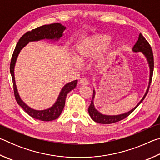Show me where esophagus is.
<instances>
[{"label": "esophagus", "instance_id": "esophagus-1", "mask_svg": "<svg viewBox=\"0 0 160 160\" xmlns=\"http://www.w3.org/2000/svg\"><path fill=\"white\" fill-rule=\"evenodd\" d=\"M79 83L81 85H88V80L87 78H81L79 81Z\"/></svg>", "mask_w": 160, "mask_h": 160}]
</instances>
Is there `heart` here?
Listing matches in <instances>:
<instances>
[{"mask_svg":"<svg viewBox=\"0 0 160 160\" xmlns=\"http://www.w3.org/2000/svg\"><path fill=\"white\" fill-rule=\"evenodd\" d=\"M112 38L109 34H99L86 38L75 48L77 58L72 60L75 66H79L80 61L89 60L102 52L96 61L97 68L104 67L116 49L115 44L109 45Z\"/></svg>","mask_w":160,"mask_h":160,"instance_id":"obj_1","label":"heart"}]
</instances>
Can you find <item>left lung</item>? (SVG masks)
Here are the masks:
<instances>
[{"instance_id":"1","label":"left lung","mask_w":160,"mask_h":160,"mask_svg":"<svg viewBox=\"0 0 160 160\" xmlns=\"http://www.w3.org/2000/svg\"><path fill=\"white\" fill-rule=\"evenodd\" d=\"M132 50L133 52H135V53L141 52L143 55L145 56L146 59H147L148 63L149 64V67H150V79H149V85H148V88L147 89V90H146L145 95L143 96L142 99L140 100L138 104L136 106L133 108V109H131V111H129L128 112L121 113V114H118V115H113V116L104 115L100 113L99 111H97L95 109V107H94V97H95V91L94 90L91 104L88 108V112L91 118L97 123H102V124H110V123L118 122V121L121 120H123V119L126 118L127 116H128L130 114H131V113L139 106V104L143 101V100H144L145 97H146V95H147L149 88H150V85L152 82V78L153 70H154V58H153L152 51L150 45L149 44V43L148 42L147 40L145 39V37L142 36L141 33L139 34L138 40L137 42L135 43V44L134 45V47L132 48Z\"/></svg>"}]
</instances>
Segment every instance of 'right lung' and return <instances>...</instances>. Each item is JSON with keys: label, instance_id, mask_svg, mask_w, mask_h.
<instances>
[{"label": "right lung", "instance_id": "right-lung-1", "mask_svg": "<svg viewBox=\"0 0 160 160\" xmlns=\"http://www.w3.org/2000/svg\"><path fill=\"white\" fill-rule=\"evenodd\" d=\"M66 28V27L62 25L60 23H53L50 24V25H43L39 27V28L32 29V31L28 32L19 39V42L16 45L11 58L10 71L12 79L13 89H14V94L16 101H17L18 104L27 113H28L29 116L34 118L39 119L40 121H53L61 115L65 106L67 94L76 87L78 80L72 81V82L67 83L66 85H64L63 88H62L60 94H59L57 100H56L55 104L52 107L44 110H35L29 107L21 99L20 95H19L17 87H16L14 75L15 63L20 51L29 42H36L45 39L58 41L63 36V33Z\"/></svg>", "mask_w": 160, "mask_h": 160}]
</instances>
